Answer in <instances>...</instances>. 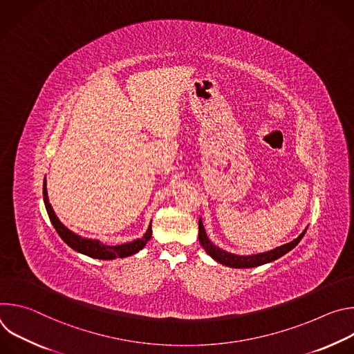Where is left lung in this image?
Wrapping results in <instances>:
<instances>
[{"mask_svg": "<svg viewBox=\"0 0 354 354\" xmlns=\"http://www.w3.org/2000/svg\"><path fill=\"white\" fill-rule=\"evenodd\" d=\"M307 230H304V232H302L298 238H295L294 241L288 242V243H284L276 249H272L269 252H263V254H257V255H248V257H241V255H234V254H230V252L227 250H223L221 248L216 246L207 236L206 231H205V227H203V223H201V218L198 220V241H200V245L205 248V250L207 252V254L214 259L217 261L218 263L221 265H225V266H230V268H235V269H245V268H257V266H261V265H265V263H269V262H273L279 258H281L283 255H286L287 252H290L292 248H295L298 245V242L301 241V238L306 235Z\"/></svg>", "mask_w": 354, "mask_h": 354, "instance_id": "8db88e82", "label": "left lung"}]
</instances>
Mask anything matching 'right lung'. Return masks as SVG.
Here are the masks:
<instances>
[{
  "label": "right lung",
  "instance_id": "obj_1",
  "mask_svg": "<svg viewBox=\"0 0 354 354\" xmlns=\"http://www.w3.org/2000/svg\"><path fill=\"white\" fill-rule=\"evenodd\" d=\"M43 200H44V206L48 214L50 221H52L53 227L56 228L57 234L62 236V239L74 250L80 252V254H84L86 257L95 258V259H104V261H111V259H116V258H126V257H131L134 254H137L138 250H141L145 243L151 239V225L148 227L147 232L144 234L142 238H138L133 242H127V243H122V245H106L104 242H100L97 239H88V238H82L81 235L74 234L73 231H70L64 224H62V221L57 218V216L55 214V210L52 207V205L48 203V196H47V189H46V178L43 182Z\"/></svg>",
  "mask_w": 354,
  "mask_h": 354
}]
</instances>
